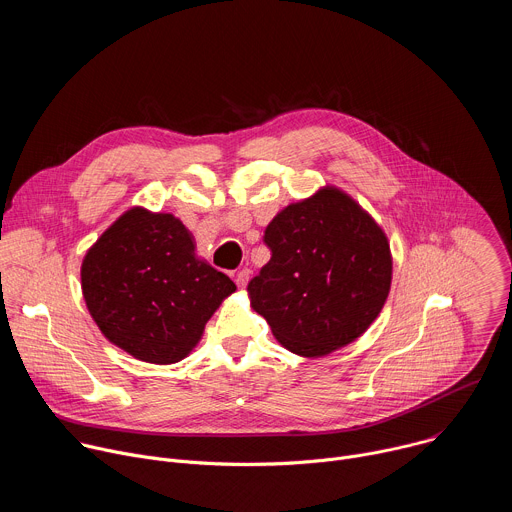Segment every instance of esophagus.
I'll return each instance as SVG.
<instances>
[{
    "label": "esophagus",
    "instance_id": "obj_1",
    "mask_svg": "<svg viewBox=\"0 0 512 512\" xmlns=\"http://www.w3.org/2000/svg\"><path fill=\"white\" fill-rule=\"evenodd\" d=\"M235 281H237V285L243 289V287H247V283H249V269H241L237 275H235Z\"/></svg>",
    "mask_w": 512,
    "mask_h": 512
}]
</instances>
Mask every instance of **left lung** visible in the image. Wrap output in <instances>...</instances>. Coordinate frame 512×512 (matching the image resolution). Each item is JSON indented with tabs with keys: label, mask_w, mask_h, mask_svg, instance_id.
<instances>
[{
	"label": "left lung",
	"mask_w": 512,
	"mask_h": 512,
	"mask_svg": "<svg viewBox=\"0 0 512 512\" xmlns=\"http://www.w3.org/2000/svg\"><path fill=\"white\" fill-rule=\"evenodd\" d=\"M263 241L271 259L249 281V302L289 352L326 356L381 314L393 279L389 241L344 190L324 186L287 204Z\"/></svg>",
	"instance_id": "left-lung-1"
}]
</instances>
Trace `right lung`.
<instances>
[{
	"mask_svg": "<svg viewBox=\"0 0 512 512\" xmlns=\"http://www.w3.org/2000/svg\"><path fill=\"white\" fill-rule=\"evenodd\" d=\"M87 310L103 336L137 360L174 364L200 342L237 285L196 257L192 233L170 212L125 210L81 265Z\"/></svg>",
	"mask_w": 512,
	"mask_h": 512,
	"instance_id": "obj_1",
	"label": "right lung"
}]
</instances>
